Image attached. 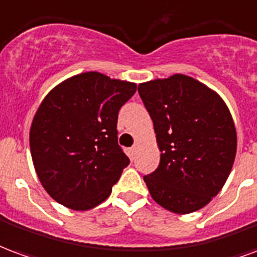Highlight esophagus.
Listing matches in <instances>:
<instances>
[{
	"instance_id": "esophagus-1",
	"label": "esophagus",
	"mask_w": 257,
	"mask_h": 257,
	"mask_svg": "<svg viewBox=\"0 0 257 257\" xmlns=\"http://www.w3.org/2000/svg\"><path fill=\"white\" fill-rule=\"evenodd\" d=\"M137 151H138V147H137V145H134V147L130 148V157H131V159H136Z\"/></svg>"
}]
</instances>
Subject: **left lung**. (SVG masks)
Here are the masks:
<instances>
[{
  "label": "left lung",
  "mask_w": 257,
  "mask_h": 257,
  "mask_svg": "<svg viewBox=\"0 0 257 257\" xmlns=\"http://www.w3.org/2000/svg\"><path fill=\"white\" fill-rule=\"evenodd\" d=\"M153 121L160 164L144 177L152 198L174 213L205 207L223 188L237 152V131L220 95L188 75L140 83Z\"/></svg>",
  "instance_id": "1"
}]
</instances>
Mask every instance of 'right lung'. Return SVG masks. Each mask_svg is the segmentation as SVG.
<instances>
[{"instance_id":"right-lung-1","label":"right lung","mask_w":257,"mask_h":257,"mask_svg":"<svg viewBox=\"0 0 257 257\" xmlns=\"http://www.w3.org/2000/svg\"><path fill=\"white\" fill-rule=\"evenodd\" d=\"M136 90V83L83 72L41 102L30 149L39 181L57 203L87 211L109 197L130 163L117 144V113Z\"/></svg>"}]
</instances>
